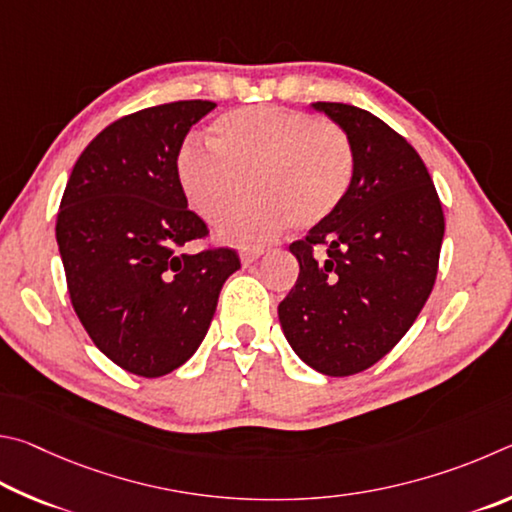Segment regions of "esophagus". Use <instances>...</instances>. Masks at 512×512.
<instances>
[{"instance_id": "obj_1", "label": "esophagus", "mask_w": 512, "mask_h": 512, "mask_svg": "<svg viewBox=\"0 0 512 512\" xmlns=\"http://www.w3.org/2000/svg\"><path fill=\"white\" fill-rule=\"evenodd\" d=\"M261 256H263V251H240V261H242V265H245V267L254 265Z\"/></svg>"}]
</instances>
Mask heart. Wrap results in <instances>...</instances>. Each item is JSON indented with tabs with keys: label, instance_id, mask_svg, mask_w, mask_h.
Segmentation results:
<instances>
[{
	"label": "heart",
	"instance_id": "obj_1",
	"mask_svg": "<svg viewBox=\"0 0 512 512\" xmlns=\"http://www.w3.org/2000/svg\"><path fill=\"white\" fill-rule=\"evenodd\" d=\"M211 148L188 141L175 177L186 204L218 227L247 200H258L222 229L231 245H261L290 227L310 229L330 218L353 182V148L333 123L283 107L254 105L218 116Z\"/></svg>",
	"mask_w": 512,
	"mask_h": 512
}]
</instances>
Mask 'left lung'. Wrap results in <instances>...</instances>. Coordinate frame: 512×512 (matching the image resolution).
<instances>
[{
	"label": "left lung",
	"mask_w": 512,
	"mask_h": 512,
	"mask_svg": "<svg viewBox=\"0 0 512 512\" xmlns=\"http://www.w3.org/2000/svg\"><path fill=\"white\" fill-rule=\"evenodd\" d=\"M310 107L351 141L353 182L339 209L290 245L299 279L279 321L310 369L344 378L382 360L420 315L436 281L445 218L407 139L355 105Z\"/></svg>",
	"instance_id": "left-lung-1"
}]
</instances>
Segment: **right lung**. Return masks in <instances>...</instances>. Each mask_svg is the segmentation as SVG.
<instances>
[{
    "mask_svg": "<svg viewBox=\"0 0 512 512\" xmlns=\"http://www.w3.org/2000/svg\"><path fill=\"white\" fill-rule=\"evenodd\" d=\"M211 101L155 105L114 121L78 157L62 195L56 240L80 324L128 373L159 378L200 348L233 249L179 254L206 224L175 177L186 134Z\"/></svg>",
    "mask_w": 512,
    "mask_h": 512,
    "instance_id": "1",
    "label": "right lung"
}]
</instances>
